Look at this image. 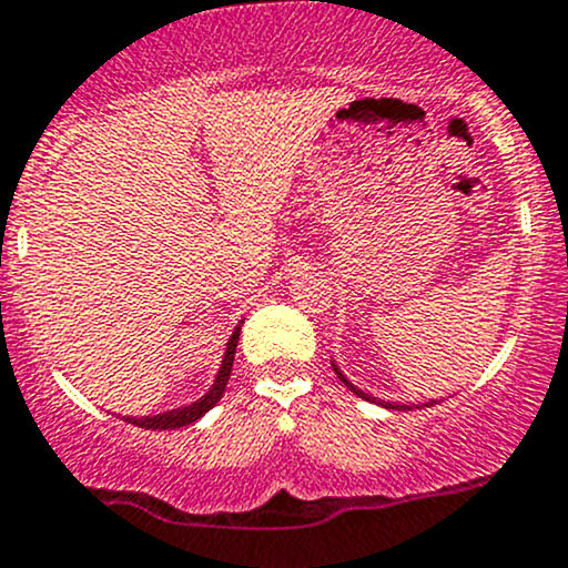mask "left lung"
<instances>
[{"mask_svg":"<svg viewBox=\"0 0 568 568\" xmlns=\"http://www.w3.org/2000/svg\"><path fill=\"white\" fill-rule=\"evenodd\" d=\"M332 371H335V374H337V379H341L343 385H346L348 390H352L354 395H359V398H363V400H371V404H379V406H385V409H420V406H432V404H434V400H428V404H398V400H382V398H376V395H371V393L359 390L357 385H352V382H348V376L343 374V371H341V365H337L335 359H332Z\"/></svg>","mask_w":568,"mask_h":568,"instance_id":"left-lung-1","label":"left lung"}]
</instances>
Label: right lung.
Returning <instances> with one entry per match:
<instances>
[{
	"label": "right lung",
	"instance_id": "obj_1",
	"mask_svg": "<svg viewBox=\"0 0 568 568\" xmlns=\"http://www.w3.org/2000/svg\"><path fill=\"white\" fill-rule=\"evenodd\" d=\"M242 324H244V321H239V324L233 326L231 337H227V343H225V354H222L220 371H216V376H214V385L205 390V395H200L197 400H192V404H186V406H178V409L162 412V415L125 417V423H134V426H140V428H151V432H164V428L189 426V423L200 420V417H203L209 409H214V406L220 404L222 393H225L227 379H231L233 357H236V346H239V335H242Z\"/></svg>",
	"mask_w": 568,
	"mask_h": 568
}]
</instances>
